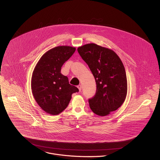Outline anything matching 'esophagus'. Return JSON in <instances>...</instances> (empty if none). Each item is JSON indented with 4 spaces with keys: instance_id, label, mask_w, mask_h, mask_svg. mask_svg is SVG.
<instances>
[{
    "instance_id": "esophagus-1",
    "label": "esophagus",
    "mask_w": 160,
    "mask_h": 160,
    "mask_svg": "<svg viewBox=\"0 0 160 160\" xmlns=\"http://www.w3.org/2000/svg\"><path fill=\"white\" fill-rule=\"evenodd\" d=\"M78 88L79 91L80 92V91L82 90V85H78Z\"/></svg>"
}]
</instances>
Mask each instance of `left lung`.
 I'll use <instances>...</instances> for the list:
<instances>
[{
    "label": "left lung",
    "mask_w": 160,
    "mask_h": 160,
    "mask_svg": "<svg viewBox=\"0 0 160 160\" xmlns=\"http://www.w3.org/2000/svg\"><path fill=\"white\" fill-rule=\"evenodd\" d=\"M78 52L89 67L97 85L95 95L88 100L95 114L105 116L124 103L128 91L124 65L112 49L94 43L80 46Z\"/></svg>",
    "instance_id": "obj_1"
}]
</instances>
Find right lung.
I'll list each match as a JSON object with an SVG mask.
<instances>
[{"label":"right lung","instance_id":"add662e5","mask_svg":"<svg viewBox=\"0 0 160 160\" xmlns=\"http://www.w3.org/2000/svg\"><path fill=\"white\" fill-rule=\"evenodd\" d=\"M76 48L70 46L53 48L41 57L31 78V90L35 100L46 113L58 115L67 108L73 93L78 89L69 83L61 73V68L74 53Z\"/></svg>","mask_w":160,"mask_h":160}]
</instances>
